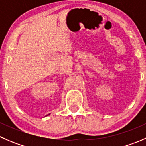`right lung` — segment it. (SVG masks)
Returning <instances> with one entry per match:
<instances>
[{
  "label": "right lung",
  "instance_id": "1",
  "mask_svg": "<svg viewBox=\"0 0 146 146\" xmlns=\"http://www.w3.org/2000/svg\"><path fill=\"white\" fill-rule=\"evenodd\" d=\"M48 115H46V116H48Z\"/></svg>",
  "mask_w": 146,
  "mask_h": 146
}]
</instances>
